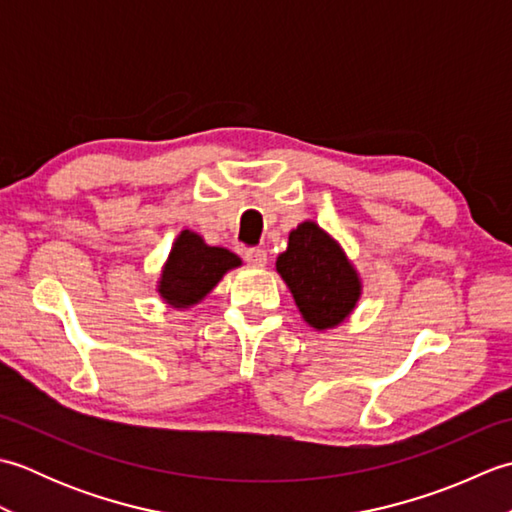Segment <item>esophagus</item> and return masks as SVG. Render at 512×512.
I'll list each match as a JSON object with an SVG mask.
<instances>
[{"mask_svg":"<svg viewBox=\"0 0 512 512\" xmlns=\"http://www.w3.org/2000/svg\"><path fill=\"white\" fill-rule=\"evenodd\" d=\"M244 259L248 262V266L253 268H264L266 262H268V255L264 248H248L244 253Z\"/></svg>","mask_w":512,"mask_h":512,"instance_id":"obj_1","label":"esophagus"}]
</instances>
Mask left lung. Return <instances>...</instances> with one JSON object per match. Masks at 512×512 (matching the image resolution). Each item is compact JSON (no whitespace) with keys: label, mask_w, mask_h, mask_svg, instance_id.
<instances>
[{"label":"left lung","mask_w":512,"mask_h":512,"mask_svg":"<svg viewBox=\"0 0 512 512\" xmlns=\"http://www.w3.org/2000/svg\"><path fill=\"white\" fill-rule=\"evenodd\" d=\"M275 266L303 321L319 332L341 325L363 295L361 275L341 244L312 220L292 228Z\"/></svg>","instance_id":"8db88e82"}]
</instances>
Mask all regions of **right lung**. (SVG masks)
<instances>
[{
    "mask_svg": "<svg viewBox=\"0 0 512 512\" xmlns=\"http://www.w3.org/2000/svg\"><path fill=\"white\" fill-rule=\"evenodd\" d=\"M237 266H242V259L231 250L209 246L198 233L184 228L171 246L156 290L171 308H191Z\"/></svg>",
    "mask_w": 512,
    "mask_h": 512,
    "instance_id": "obj_1",
    "label": "right lung"
}]
</instances>
